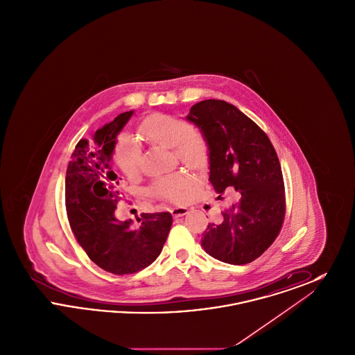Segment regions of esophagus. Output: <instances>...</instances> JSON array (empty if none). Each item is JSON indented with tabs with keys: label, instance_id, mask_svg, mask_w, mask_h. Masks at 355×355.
I'll list each match as a JSON object with an SVG mask.
<instances>
[{
	"label": "esophagus",
	"instance_id": "esophagus-1",
	"mask_svg": "<svg viewBox=\"0 0 355 355\" xmlns=\"http://www.w3.org/2000/svg\"><path fill=\"white\" fill-rule=\"evenodd\" d=\"M187 211H189V209H187V207H184V206L171 207V210H170V213H171V216H173L174 218H178V217L185 216V214H187Z\"/></svg>",
	"mask_w": 355,
	"mask_h": 355
}]
</instances>
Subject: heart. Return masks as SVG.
Instances as JSON below:
<instances>
[{"label": "heart", "mask_w": 355, "mask_h": 355, "mask_svg": "<svg viewBox=\"0 0 355 355\" xmlns=\"http://www.w3.org/2000/svg\"><path fill=\"white\" fill-rule=\"evenodd\" d=\"M139 135L154 146L171 149L177 161L191 169H202L207 164V142L198 130L190 129L184 119L169 114H153L139 125ZM119 170L129 178L135 177L141 170V152L130 135H123L114 154ZM189 178L185 173L175 171L159 177L153 182V194L170 202H182L185 200Z\"/></svg>", "instance_id": "heart-1"}]
</instances>
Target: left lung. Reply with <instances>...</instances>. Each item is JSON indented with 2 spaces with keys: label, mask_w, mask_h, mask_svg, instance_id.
I'll return each mask as SVG.
<instances>
[{
  "label": "left lung",
  "mask_w": 355,
  "mask_h": 355,
  "mask_svg": "<svg viewBox=\"0 0 355 355\" xmlns=\"http://www.w3.org/2000/svg\"><path fill=\"white\" fill-rule=\"evenodd\" d=\"M185 119L207 142L209 181L218 198L229 191L239 197L223 213L222 223L207 225L203 250L225 263H249L274 242L285 218V186L277 153L263 130L226 101L198 102Z\"/></svg>",
  "instance_id": "1"
}]
</instances>
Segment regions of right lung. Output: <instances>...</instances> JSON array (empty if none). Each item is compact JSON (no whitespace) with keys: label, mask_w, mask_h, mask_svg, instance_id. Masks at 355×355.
I'll list each match as a JSON object with an SVG mask.
<instances>
[{"label":"right lung","mask_w":355,"mask_h":355,"mask_svg":"<svg viewBox=\"0 0 355 355\" xmlns=\"http://www.w3.org/2000/svg\"><path fill=\"white\" fill-rule=\"evenodd\" d=\"M135 110L100 128L92 139H80L65 178L70 227L89 258L103 270L132 274L145 269L161 253L173 223L170 213H142L139 225L114 217L123 200L121 178L112 169L117 135Z\"/></svg>","instance_id":"add662e5"}]
</instances>
